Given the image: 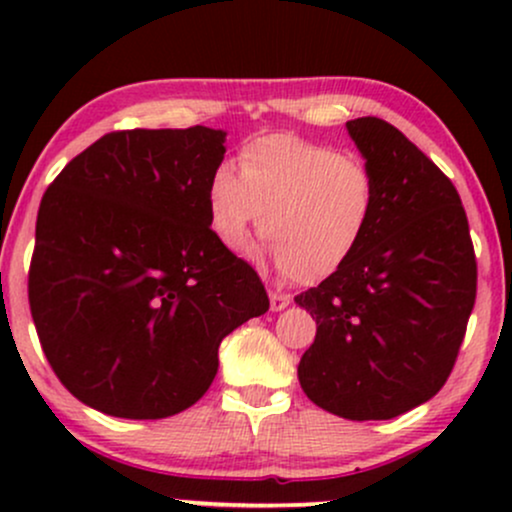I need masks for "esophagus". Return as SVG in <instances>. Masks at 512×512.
<instances>
[{
    "label": "esophagus",
    "instance_id": "esophagus-1",
    "mask_svg": "<svg viewBox=\"0 0 512 512\" xmlns=\"http://www.w3.org/2000/svg\"><path fill=\"white\" fill-rule=\"evenodd\" d=\"M269 303H272V310H284L291 303V296H286L281 291H272L269 293Z\"/></svg>",
    "mask_w": 512,
    "mask_h": 512
}]
</instances>
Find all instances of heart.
Wrapping results in <instances>:
<instances>
[{"label":"heart","mask_w":512,"mask_h":512,"mask_svg":"<svg viewBox=\"0 0 512 512\" xmlns=\"http://www.w3.org/2000/svg\"><path fill=\"white\" fill-rule=\"evenodd\" d=\"M238 166L240 175L219 166L207 185L211 231L228 250H245L262 226L276 272L317 284L361 248L375 214L366 163L296 134H262L240 149Z\"/></svg>","instance_id":"b5f03b06"}]
</instances>
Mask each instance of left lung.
Segmentation results:
<instances>
[{
  "label": "left lung",
  "mask_w": 512,
  "mask_h": 512,
  "mask_svg": "<svg viewBox=\"0 0 512 512\" xmlns=\"http://www.w3.org/2000/svg\"><path fill=\"white\" fill-rule=\"evenodd\" d=\"M375 182V214L356 255L296 296L317 322L298 366L317 407L385 421L450 378L477 298V255L455 185L380 117L346 122Z\"/></svg>",
  "instance_id": "1"
}]
</instances>
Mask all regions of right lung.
I'll return each mask as SVG.
<instances>
[{"label": "right lung", "mask_w": 512, "mask_h": 512, "mask_svg": "<svg viewBox=\"0 0 512 512\" xmlns=\"http://www.w3.org/2000/svg\"><path fill=\"white\" fill-rule=\"evenodd\" d=\"M221 129H120L72 158L35 221L28 303L50 368L120 419L192 407L226 334L269 310L260 274L214 236Z\"/></svg>", "instance_id": "right-lung-1"}]
</instances>
